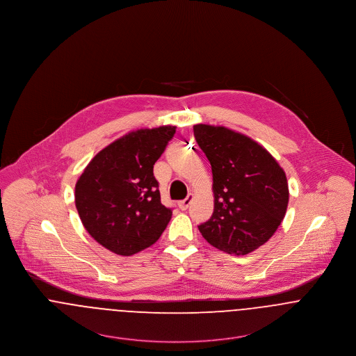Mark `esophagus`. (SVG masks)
I'll return each mask as SVG.
<instances>
[{
    "mask_svg": "<svg viewBox=\"0 0 356 356\" xmlns=\"http://www.w3.org/2000/svg\"><path fill=\"white\" fill-rule=\"evenodd\" d=\"M193 201V194H189L185 200H182V201H179L178 202V205H179V208L182 209V211H186L188 208H189V205H191V202Z\"/></svg>",
    "mask_w": 356,
    "mask_h": 356,
    "instance_id": "1",
    "label": "esophagus"
}]
</instances>
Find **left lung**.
I'll list each match as a JSON object with an SVG mask.
<instances>
[{
  "mask_svg": "<svg viewBox=\"0 0 356 356\" xmlns=\"http://www.w3.org/2000/svg\"><path fill=\"white\" fill-rule=\"evenodd\" d=\"M198 147L211 163L215 208L198 226L213 248L245 256L280 226L289 205L284 170L259 143L225 127L194 125Z\"/></svg>",
  "mask_w": 356,
  "mask_h": 356,
  "instance_id": "8db88e82",
  "label": "left lung"
}]
</instances>
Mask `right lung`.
Masks as SVG:
<instances>
[{"label":"right lung","instance_id":"add662e5","mask_svg":"<svg viewBox=\"0 0 356 356\" xmlns=\"http://www.w3.org/2000/svg\"><path fill=\"white\" fill-rule=\"evenodd\" d=\"M175 127L129 131L88 163L76 182L74 202L83 226L103 248L120 256L154 245L172 211L161 202L154 164Z\"/></svg>","mask_w":356,"mask_h":356}]
</instances>
